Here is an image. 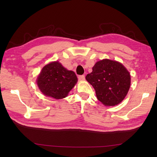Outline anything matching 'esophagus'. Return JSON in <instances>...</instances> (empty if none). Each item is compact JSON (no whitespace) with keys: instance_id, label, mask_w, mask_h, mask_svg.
<instances>
[{"instance_id":"obj_1","label":"esophagus","mask_w":157,"mask_h":157,"mask_svg":"<svg viewBox=\"0 0 157 157\" xmlns=\"http://www.w3.org/2000/svg\"><path fill=\"white\" fill-rule=\"evenodd\" d=\"M78 79H79V80H81V81L84 80V79H85V75H79L78 76Z\"/></svg>"}]
</instances>
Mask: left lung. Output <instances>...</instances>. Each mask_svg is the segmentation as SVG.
I'll list each match as a JSON object with an SVG mask.
<instances>
[{"label": "left lung", "instance_id": "obj_1", "mask_svg": "<svg viewBox=\"0 0 157 157\" xmlns=\"http://www.w3.org/2000/svg\"><path fill=\"white\" fill-rule=\"evenodd\" d=\"M86 79L94 88L98 101L107 106L119 104L128 94L131 84V77L125 67L109 59L96 62Z\"/></svg>", "mask_w": 157, "mask_h": 157}]
</instances>
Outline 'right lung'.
Here are the masks:
<instances>
[{"instance_id":"right-lung-1","label":"right lung","mask_w":157,"mask_h":157,"mask_svg":"<svg viewBox=\"0 0 157 157\" xmlns=\"http://www.w3.org/2000/svg\"><path fill=\"white\" fill-rule=\"evenodd\" d=\"M38 88L46 96L62 99L78 82L75 73L65 68L58 61L48 63L42 68L37 78Z\"/></svg>"}]
</instances>
